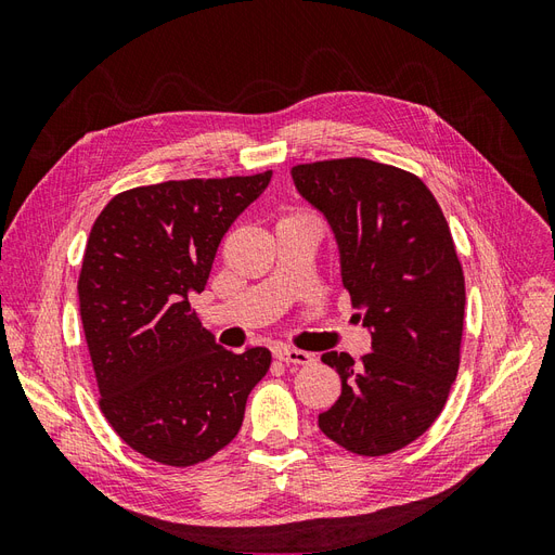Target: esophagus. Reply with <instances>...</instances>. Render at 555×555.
Returning a JSON list of instances; mask_svg holds the SVG:
<instances>
[{"mask_svg":"<svg viewBox=\"0 0 555 555\" xmlns=\"http://www.w3.org/2000/svg\"><path fill=\"white\" fill-rule=\"evenodd\" d=\"M275 359H280L284 363H294V365H310V363H314V357L310 354V351L294 349V347H280V349H275Z\"/></svg>","mask_w":555,"mask_h":555,"instance_id":"esophagus-1","label":"esophagus"}]
</instances>
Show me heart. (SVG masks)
I'll use <instances>...</instances> for the list:
<instances>
[{
    "instance_id": "heart-1",
    "label": "heart",
    "mask_w": 555,
    "mask_h": 555,
    "mask_svg": "<svg viewBox=\"0 0 555 555\" xmlns=\"http://www.w3.org/2000/svg\"><path fill=\"white\" fill-rule=\"evenodd\" d=\"M306 217H310V215H306V212H292L289 217H284V220H306Z\"/></svg>"
}]
</instances>
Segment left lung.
I'll list each match as a JSON object with an SVG mask.
<instances>
[{"label": "left lung", "instance_id": "1", "mask_svg": "<svg viewBox=\"0 0 555 555\" xmlns=\"http://www.w3.org/2000/svg\"><path fill=\"white\" fill-rule=\"evenodd\" d=\"M296 190L322 210L340 247L343 284L373 351L322 361L343 393L319 414L328 440L386 456L440 416L459 375L465 278L442 208L422 178L363 157L298 164Z\"/></svg>", "mask_w": 555, "mask_h": 555}]
</instances>
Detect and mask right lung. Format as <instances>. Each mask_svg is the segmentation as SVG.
Listing matches in <instances>:
<instances>
[{
  "mask_svg": "<svg viewBox=\"0 0 555 555\" xmlns=\"http://www.w3.org/2000/svg\"><path fill=\"white\" fill-rule=\"evenodd\" d=\"M273 171L169 180L113 196L92 224L78 278L99 408L141 456L204 463L236 438L271 351L233 354L201 326L190 298L215 251Z\"/></svg>",
  "mask_w": 555,
  "mask_h": 555,
  "instance_id": "1",
  "label": "right lung"
}]
</instances>
